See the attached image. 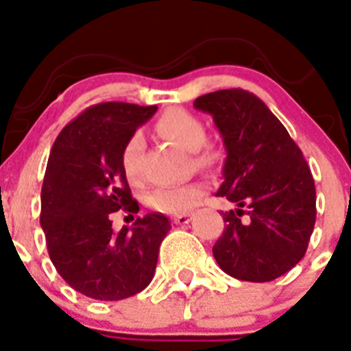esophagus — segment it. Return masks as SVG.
Here are the masks:
<instances>
[{"label": "esophagus", "mask_w": 351, "mask_h": 351, "mask_svg": "<svg viewBox=\"0 0 351 351\" xmlns=\"http://www.w3.org/2000/svg\"><path fill=\"white\" fill-rule=\"evenodd\" d=\"M173 221H175L176 225L189 223V221H191V213H184V215H176L175 218H173Z\"/></svg>", "instance_id": "1"}]
</instances>
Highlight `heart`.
<instances>
[{"label": "heart", "instance_id": "heart-1", "mask_svg": "<svg viewBox=\"0 0 351 351\" xmlns=\"http://www.w3.org/2000/svg\"><path fill=\"white\" fill-rule=\"evenodd\" d=\"M156 131L180 149L189 151V153L195 151L193 160H195L196 166L213 167L218 162V153L215 149H210V147L198 149L205 141V126L198 117H195L189 111L180 110V108L167 110L156 121ZM141 146V133H133L122 147V171L130 180H135L136 175H138L136 160H138ZM204 195L205 185L202 182H189V184L156 187L147 195L146 202L151 209L164 213V215H184V213H189L202 200Z\"/></svg>", "mask_w": 351, "mask_h": 351}]
</instances>
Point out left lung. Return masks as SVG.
I'll return each instance as SVG.
<instances>
[{
    "instance_id": "left-lung-1",
    "label": "left lung",
    "mask_w": 351,
    "mask_h": 351,
    "mask_svg": "<svg viewBox=\"0 0 351 351\" xmlns=\"http://www.w3.org/2000/svg\"><path fill=\"white\" fill-rule=\"evenodd\" d=\"M195 108L213 117L227 153L216 195L238 205L223 215V234L213 247L216 263L252 283L287 274L306 252L315 223V185L303 153L254 93H205ZM241 206L250 207L247 221Z\"/></svg>"
}]
</instances>
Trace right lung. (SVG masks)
Segmentation results:
<instances>
[{"instance_id": "right-lung-1", "label": "right lung", "mask_w": 351, "mask_h": 351, "mask_svg": "<svg viewBox=\"0 0 351 351\" xmlns=\"http://www.w3.org/2000/svg\"><path fill=\"white\" fill-rule=\"evenodd\" d=\"M156 106L101 102L62 128L41 189V227L61 278L82 295L119 301L138 294L155 276L171 223L160 213L111 229V213H136L122 171V147Z\"/></svg>"}]
</instances>
